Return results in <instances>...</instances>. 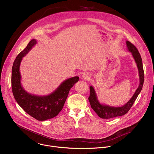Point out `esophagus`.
I'll return each mask as SVG.
<instances>
[{"label":"esophagus","instance_id":"esophagus-1","mask_svg":"<svg viewBox=\"0 0 154 154\" xmlns=\"http://www.w3.org/2000/svg\"><path fill=\"white\" fill-rule=\"evenodd\" d=\"M82 78L83 80H90L91 78V75L88 73H85L82 75Z\"/></svg>","mask_w":154,"mask_h":154}]
</instances>
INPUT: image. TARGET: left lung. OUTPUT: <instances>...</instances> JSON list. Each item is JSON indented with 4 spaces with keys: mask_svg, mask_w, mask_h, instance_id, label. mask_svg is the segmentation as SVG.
I'll use <instances>...</instances> for the list:
<instances>
[{
    "mask_svg": "<svg viewBox=\"0 0 154 154\" xmlns=\"http://www.w3.org/2000/svg\"><path fill=\"white\" fill-rule=\"evenodd\" d=\"M126 45L127 49L131 53L138 69L140 84L131 98L123 106H112L102 104L99 102L96 91L93 86H90V95L88 98L91 108L97 113V115L102 119H110L118 116H123L126 114L130 108L132 106L134 103L137 99L138 96L140 93L144 83V75L143 66V63L141 55L137 48L128 41H126Z\"/></svg>",
    "mask_w": 154,
    "mask_h": 154,
    "instance_id": "obj_1",
    "label": "left lung"
}]
</instances>
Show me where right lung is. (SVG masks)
I'll return each instance as SVG.
<instances>
[{
  "instance_id": "add662e5",
  "label": "right lung",
  "mask_w": 154,
  "mask_h": 154,
  "mask_svg": "<svg viewBox=\"0 0 154 154\" xmlns=\"http://www.w3.org/2000/svg\"><path fill=\"white\" fill-rule=\"evenodd\" d=\"M36 42V39H32L14 61L12 67L11 87L14 97L19 105L32 117L43 121L58 115L63 108L71 88L79 81V77L75 76L65 80L54 91L47 96H37L27 92L21 85L20 64L23 58Z\"/></svg>"
}]
</instances>
